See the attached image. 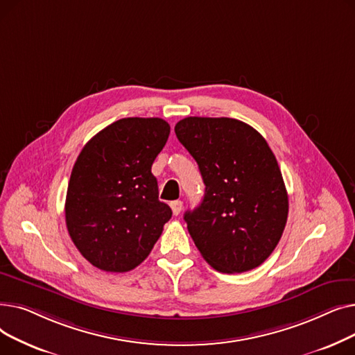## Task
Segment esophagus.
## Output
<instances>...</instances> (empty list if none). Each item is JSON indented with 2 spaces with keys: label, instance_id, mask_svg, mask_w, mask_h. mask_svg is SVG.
<instances>
[{
  "label": "esophagus",
  "instance_id": "obj_1",
  "mask_svg": "<svg viewBox=\"0 0 355 355\" xmlns=\"http://www.w3.org/2000/svg\"><path fill=\"white\" fill-rule=\"evenodd\" d=\"M171 210H173V214L174 216H178L180 213H181V210H182V201H180V200H175V201H171Z\"/></svg>",
  "mask_w": 355,
  "mask_h": 355
}]
</instances>
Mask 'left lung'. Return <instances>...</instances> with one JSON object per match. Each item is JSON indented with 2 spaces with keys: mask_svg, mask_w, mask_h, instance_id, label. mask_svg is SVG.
I'll return each mask as SVG.
<instances>
[{
  "mask_svg": "<svg viewBox=\"0 0 355 355\" xmlns=\"http://www.w3.org/2000/svg\"><path fill=\"white\" fill-rule=\"evenodd\" d=\"M175 135L206 185L200 206L184 214L201 256L223 273L260 266L281 240L289 209L266 139L232 118H184Z\"/></svg>",
  "mask_w": 355,
  "mask_h": 355,
  "instance_id": "1",
  "label": "left lung"
}]
</instances>
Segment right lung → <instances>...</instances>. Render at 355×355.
<instances>
[{
	"instance_id": "1",
	"label": "right lung",
	"mask_w": 355,
	"mask_h": 355,
	"mask_svg": "<svg viewBox=\"0 0 355 355\" xmlns=\"http://www.w3.org/2000/svg\"><path fill=\"white\" fill-rule=\"evenodd\" d=\"M170 135L161 118H123L82 149L66 196V226L95 268L128 272L141 265L173 211L158 200L153 162Z\"/></svg>"
}]
</instances>
